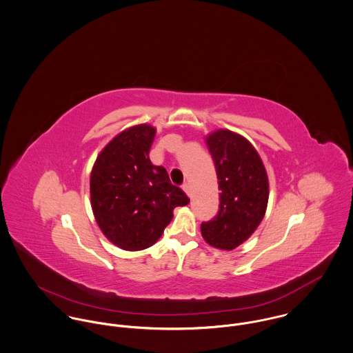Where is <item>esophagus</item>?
Masks as SVG:
<instances>
[{
	"instance_id": "1",
	"label": "esophagus",
	"mask_w": 353,
	"mask_h": 353,
	"mask_svg": "<svg viewBox=\"0 0 353 353\" xmlns=\"http://www.w3.org/2000/svg\"><path fill=\"white\" fill-rule=\"evenodd\" d=\"M183 191L191 197V187H190V184H187V183H185V184L183 185Z\"/></svg>"
}]
</instances>
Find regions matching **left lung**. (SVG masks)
<instances>
[{"label": "left lung", "instance_id": "obj_1", "mask_svg": "<svg viewBox=\"0 0 353 353\" xmlns=\"http://www.w3.org/2000/svg\"><path fill=\"white\" fill-rule=\"evenodd\" d=\"M219 184V211L201 223L204 241L222 250H233L261 223L270 197L265 166L253 145L226 128L205 137Z\"/></svg>", "mask_w": 353, "mask_h": 353}]
</instances>
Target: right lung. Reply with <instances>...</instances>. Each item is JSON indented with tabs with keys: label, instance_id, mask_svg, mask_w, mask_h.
Here are the masks:
<instances>
[{
	"label": "right lung",
	"instance_id": "add662e5",
	"mask_svg": "<svg viewBox=\"0 0 353 353\" xmlns=\"http://www.w3.org/2000/svg\"><path fill=\"white\" fill-rule=\"evenodd\" d=\"M156 137L150 124L123 130L96 158L90 173V204L96 222L123 250H143L159 239L173 210L190 199L173 185L149 153Z\"/></svg>",
	"mask_w": 353,
	"mask_h": 353
}]
</instances>
